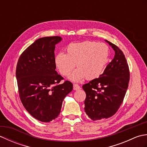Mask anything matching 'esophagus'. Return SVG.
I'll list each match as a JSON object with an SVG mask.
<instances>
[{
  "mask_svg": "<svg viewBox=\"0 0 147 147\" xmlns=\"http://www.w3.org/2000/svg\"><path fill=\"white\" fill-rule=\"evenodd\" d=\"M73 89L74 90H79L81 89V87L79 85H78V84H74L73 85Z\"/></svg>",
  "mask_w": 147,
  "mask_h": 147,
  "instance_id": "34e87169",
  "label": "esophagus"
}]
</instances>
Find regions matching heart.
I'll list each match as a JSON object with an SVG mask.
<instances>
[{"mask_svg": "<svg viewBox=\"0 0 147 147\" xmlns=\"http://www.w3.org/2000/svg\"><path fill=\"white\" fill-rule=\"evenodd\" d=\"M66 54L59 52L55 55L54 62L59 71L63 76L69 75L75 67H78L70 76L74 82L97 78L107 65L110 51L104 43L84 41L71 43L65 49Z\"/></svg>", "mask_w": 147, "mask_h": 147, "instance_id": "1", "label": "heart"}]
</instances>
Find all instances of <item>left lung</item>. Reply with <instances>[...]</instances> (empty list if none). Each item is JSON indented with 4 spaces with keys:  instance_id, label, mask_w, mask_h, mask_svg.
Returning a JSON list of instances; mask_svg holds the SVG:
<instances>
[{
    "instance_id": "8db88e82",
    "label": "left lung",
    "mask_w": 147,
    "mask_h": 147,
    "mask_svg": "<svg viewBox=\"0 0 147 147\" xmlns=\"http://www.w3.org/2000/svg\"><path fill=\"white\" fill-rule=\"evenodd\" d=\"M106 42L114 50V59L98 78L82 86L86 95L85 111L93 121L107 119L116 113L129 81V66L123 51L114 43Z\"/></svg>"
}]
</instances>
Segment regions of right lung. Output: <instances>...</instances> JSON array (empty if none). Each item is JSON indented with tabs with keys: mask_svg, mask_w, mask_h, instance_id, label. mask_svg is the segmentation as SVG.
<instances>
[{
	"mask_svg": "<svg viewBox=\"0 0 147 147\" xmlns=\"http://www.w3.org/2000/svg\"><path fill=\"white\" fill-rule=\"evenodd\" d=\"M58 36L40 38L30 45L18 59L16 76L20 100L26 110L43 123L58 117L62 102L73 88L55 71V45Z\"/></svg>",
	"mask_w": 147,
	"mask_h": 147,
	"instance_id": "obj_1",
	"label": "right lung"
}]
</instances>
